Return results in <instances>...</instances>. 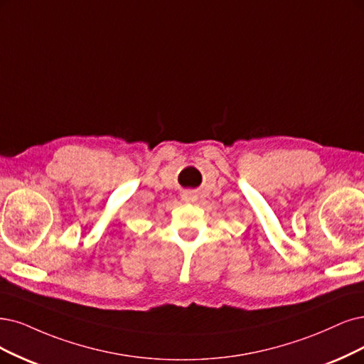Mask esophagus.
<instances>
[{"label": "esophagus", "mask_w": 364, "mask_h": 364, "mask_svg": "<svg viewBox=\"0 0 364 364\" xmlns=\"http://www.w3.org/2000/svg\"><path fill=\"white\" fill-rule=\"evenodd\" d=\"M183 199L186 200V203H195V200L198 199V196H196L195 192H184Z\"/></svg>", "instance_id": "esophagus-1"}]
</instances>
